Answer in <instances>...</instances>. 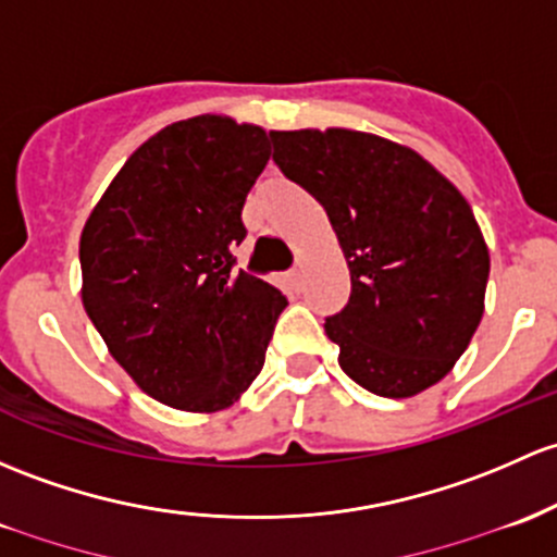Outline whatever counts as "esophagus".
<instances>
[{
  "label": "esophagus",
  "instance_id": "34e87169",
  "mask_svg": "<svg viewBox=\"0 0 557 557\" xmlns=\"http://www.w3.org/2000/svg\"><path fill=\"white\" fill-rule=\"evenodd\" d=\"M288 280H290V283H298V280H301V263H296V267L290 269Z\"/></svg>",
  "mask_w": 557,
  "mask_h": 557
}]
</instances>
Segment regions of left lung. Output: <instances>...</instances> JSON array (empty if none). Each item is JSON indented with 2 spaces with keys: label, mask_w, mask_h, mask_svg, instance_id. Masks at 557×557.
<instances>
[{
  "label": "left lung",
  "mask_w": 557,
  "mask_h": 557,
  "mask_svg": "<svg viewBox=\"0 0 557 557\" xmlns=\"http://www.w3.org/2000/svg\"><path fill=\"white\" fill-rule=\"evenodd\" d=\"M274 162L325 208L352 280L325 320L338 366L362 389L413 397L478 331L488 245L470 202L408 146L373 133L272 131Z\"/></svg>",
  "instance_id": "8db88e82"
}]
</instances>
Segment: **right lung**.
<instances>
[{"instance_id": "obj_1", "label": "right lung", "mask_w": 557, "mask_h": 557, "mask_svg": "<svg viewBox=\"0 0 557 557\" xmlns=\"http://www.w3.org/2000/svg\"><path fill=\"white\" fill-rule=\"evenodd\" d=\"M269 136L232 116L173 122L138 146L79 237L82 304L140 389L191 413L253 384L288 298L234 269Z\"/></svg>"}]
</instances>
